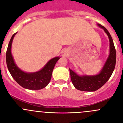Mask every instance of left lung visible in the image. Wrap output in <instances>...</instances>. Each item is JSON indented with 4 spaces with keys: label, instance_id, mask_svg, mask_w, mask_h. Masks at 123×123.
<instances>
[{
    "label": "left lung",
    "instance_id": "1",
    "mask_svg": "<svg viewBox=\"0 0 123 123\" xmlns=\"http://www.w3.org/2000/svg\"><path fill=\"white\" fill-rule=\"evenodd\" d=\"M98 25L104 29L110 40V54L99 74L94 75H79L69 69L71 80L74 86L81 91L94 92L103 86L109 80L114 70L116 63V50L113 40L108 31L100 24Z\"/></svg>",
    "mask_w": 123,
    "mask_h": 123
}]
</instances>
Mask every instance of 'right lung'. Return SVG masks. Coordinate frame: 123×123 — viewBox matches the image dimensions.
<instances>
[{"label": "right lung", "mask_w": 123, "mask_h": 123, "mask_svg": "<svg viewBox=\"0 0 123 123\" xmlns=\"http://www.w3.org/2000/svg\"><path fill=\"white\" fill-rule=\"evenodd\" d=\"M17 33L13 34L9 43L6 55L7 67L10 74L15 80L21 86L30 90H40L44 88L50 82L53 69L56 62L59 60V56L50 59L42 69L35 73H25L19 69L15 63L11 53L12 41Z\"/></svg>", "instance_id": "add662e5"}]
</instances>
